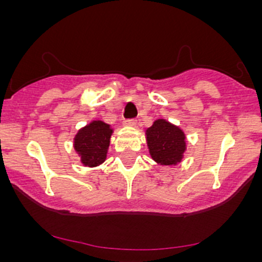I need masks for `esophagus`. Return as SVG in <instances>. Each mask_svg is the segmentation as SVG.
Returning a JSON list of instances; mask_svg holds the SVG:
<instances>
[{"label": "esophagus", "instance_id": "34e87169", "mask_svg": "<svg viewBox=\"0 0 262 262\" xmlns=\"http://www.w3.org/2000/svg\"><path fill=\"white\" fill-rule=\"evenodd\" d=\"M124 125H127V127H135L137 121L135 119H128V121H124Z\"/></svg>", "mask_w": 262, "mask_h": 262}]
</instances>
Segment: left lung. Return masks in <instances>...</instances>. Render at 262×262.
<instances>
[{"instance_id": "left-lung-1", "label": "left lung", "mask_w": 262, "mask_h": 262, "mask_svg": "<svg viewBox=\"0 0 262 262\" xmlns=\"http://www.w3.org/2000/svg\"><path fill=\"white\" fill-rule=\"evenodd\" d=\"M149 154L160 166H176L187 150L186 134L179 125L164 118L155 119L145 130Z\"/></svg>"}]
</instances>
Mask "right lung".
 I'll list each match as a JSON object with an SVG mask.
<instances>
[{"instance_id":"obj_1","label":"right lung","mask_w":262,"mask_h":262,"mask_svg":"<svg viewBox=\"0 0 262 262\" xmlns=\"http://www.w3.org/2000/svg\"><path fill=\"white\" fill-rule=\"evenodd\" d=\"M113 128L100 119H93L80 128L74 137V150L86 167H97L107 159Z\"/></svg>"}]
</instances>
